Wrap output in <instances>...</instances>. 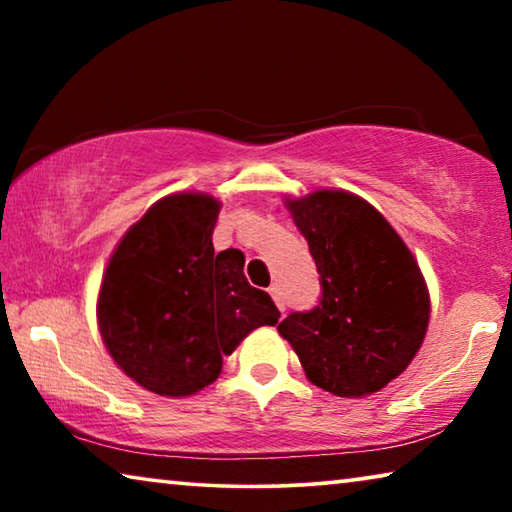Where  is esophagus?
I'll use <instances>...</instances> for the list:
<instances>
[{
	"label": "esophagus",
	"mask_w": 512,
	"mask_h": 512,
	"mask_svg": "<svg viewBox=\"0 0 512 512\" xmlns=\"http://www.w3.org/2000/svg\"><path fill=\"white\" fill-rule=\"evenodd\" d=\"M271 296H273V300H275V305H277V309H280V311H282V314H284V309H287V305H284L282 291H280V287H277V284H273V287H271Z\"/></svg>",
	"instance_id": "obj_1"
}]
</instances>
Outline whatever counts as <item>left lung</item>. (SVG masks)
Returning a JSON list of instances; mask_svg holds the SVG:
<instances>
[{
    "instance_id": "8db88e82",
    "label": "left lung",
    "mask_w": 512,
    "mask_h": 512,
    "mask_svg": "<svg viewBox=\"0 0 512 512\" xmlns=\"http://www.w3.org/2000/svg\"><path fill=\"white\" fill-rule=\"evenodd\" d=\"M320 273L314 309L277 325L323 391L363 397L409 368L429 325L420 266L393 225L343 189L287 201Z\"/></svg>"
}]
</instances>
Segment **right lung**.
<instances>
[{"label":"right lung","instance_id":"right-lung-1","mask_svg":"<svg viewBox=\"0 0 512 512\" xmlns=\"http://www.w3.org/2000/svg\"><path fill=\"white\" fill-rule=\"evenodd\" d=\"M221 203L171 194L128 228L101 280L97 320L110 357L146 391L187 397L219 377L225 354L280 318L250 287L244 253L214 255Z\"/></svg>","mask_w":512,"mask_h":512}]
</instances>
